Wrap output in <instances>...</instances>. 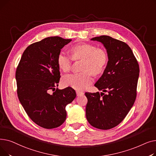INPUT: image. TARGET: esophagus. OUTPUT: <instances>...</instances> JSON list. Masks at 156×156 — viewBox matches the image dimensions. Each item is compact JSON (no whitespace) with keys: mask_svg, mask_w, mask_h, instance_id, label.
Wrapping results in <instances>:
<instances>
[{"mask_svg":"<svg viewBox=\"0 0 156 156\" xmlns=\"http://www.w3.org/2000/svg\"><path fill=\"white\" fill-rule=\"evenodd\" d=\"M76 92L77 96H80V95H82L84 94V93L83 92H81V91H79V90H76Z\"/></svg>","mask_w":156,"mask_h":156,"instance_id":"34e87169","label":"esophagus"}]
</instances>
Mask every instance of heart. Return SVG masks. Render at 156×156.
I'll return each instance as SVG.
<instances>
[{"label": "heart", "instance_id": "heart-1", "mask_svg": "<svg viewBox=\"0 0 156 156\" xmlns=\"http://www.w3.org/2000/svg\"><path fill=\"white\" fill-rule=\"evenodd\" d=\"M71 57L60 52L57 57V63L63 71H69L73 60L83 59L81 71L80 73L68 74L62 77V82L64 86L82 90L93 82L92 74L98 75L102 73L108 61V55L104 49L97 48L91 44L75 45L71 47Z\"/></svg>", "mask_w": 156, "mask_h": 156}]
</instances>
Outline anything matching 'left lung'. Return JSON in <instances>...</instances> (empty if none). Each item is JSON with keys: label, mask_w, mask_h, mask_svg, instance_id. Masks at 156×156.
Here are the masks:
<instances>
[{"label": "left lung", "mask_w": 156, "mask_h": 156, "mask_svg": "<svg viewBox=\"0 0 156 156\" xmlns=\"http://www.w3.org/2000/svg\"><path fill=\"white\" fill-rule=\"evenodd\" d=\"M91 40L104 45L109 60L95 84L103 92L85 93L86 118L92 126L109 129L118 125L133 105L140 69L132 49L125 42L107 35Z\"/></svg>", "instance_id": "1"}]
</instances>
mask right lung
Segmentation results:
<instances>
[{
	"instance_id": "add662e5",
	"label": "right lung",
	"mask_w": 156,
	"mask_h": 156,
	"mask_svg": "<svg viewBox=\"0 0 156 156\" xmlns=\"http://www.w3.org/2000/svg\"><path fill=\"white\" fill-rule=\"evenodd\" d=\"M71 41L51 37L30 45L16 68L18 99L30 118L46 129L63 123L67 115L66 106L76 96L71 87L55 89L61 78L57 57Z\"/></svg>"
}]
</instances>
